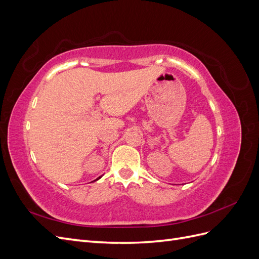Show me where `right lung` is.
Segmentation results:
<instances>
[{"instance_id":"obj_1","label":"right lung","mask_w":259,"mask_h":259,"mask_svg":"<svg viewBox=\"0 0 259 259\" xmlns=\"http://www.w3.org/2000/svg\"><path fill=\"white\" fill-rule=\"evenodd\" d=\"M99 178H100V177H98V178H97V179H96V180H98V179H99ZM94 182H95V180H94Z\"/></svg>"}]
</instances>
